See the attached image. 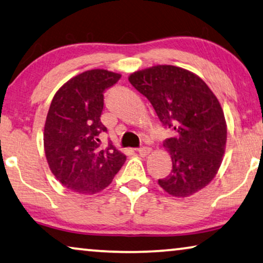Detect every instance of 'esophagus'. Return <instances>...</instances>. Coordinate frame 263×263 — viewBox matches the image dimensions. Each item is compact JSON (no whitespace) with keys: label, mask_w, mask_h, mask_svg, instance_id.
Returning <instances> with one entry per match:
<instances>
[{"label":"esophagus","mask_w":263,"mask_h":263,"mask_svg":"<svg viewBox=\"0 0 263 263\" xmlns=\"http://www.w3.org/2000/svg\"><path fill=\"white\" fill-rule=\"evenodd\" d=\"M150 151H151V148L147 147V146H143V147L137 148V152H138L139 156H142V157H145L146 155L150 154Z\"/></svg>","instance_id":"esophagus-1"}]
</instances>
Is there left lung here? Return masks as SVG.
I'll list each match as a JSON object with an SVG mask.
<instances>
[{
    "mask_svg": "<svg viewBox=\"0 0 263 263\" xmlns=\"http://www.w3.org/2000/svg\"><path fill=\"white\" fill-rule=\"evenodd\" d=\"M150 101L165 128L174 131L163 146L172 169L158 184L167 194L187 197L211 182L219 169L227 142V125L217 98L189 70L163 65L128 78Z\"/></svg>",
    "mask_w": 263,
    "mask_h": 263,
    "instance_id": "1",
    "label": "left lung"
}]
</instances>
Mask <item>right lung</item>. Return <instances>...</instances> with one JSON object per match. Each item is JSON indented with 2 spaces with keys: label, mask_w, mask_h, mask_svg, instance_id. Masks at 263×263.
I'll use <instances>...</instances> for the list:
<instances>
[{
  "label": "right lung",
  "mask_w": 263,
  "mask_h": 263,
  "mask_svg": "<svg viewBox=\"0 0 263 263\" xmlns=\"http://www.w3.org/2000/svg\"><path fill=\"white\" fill-rule=\"evenodd\" d=\"M120 77L87 70L66 82L50 104L44 135L47 162L58 181L74 193H99L126 160L112 144L100 146V137L107 132L100 120L104 93Z\"/></svg>",
  "instance_id": "add662e5"
}]
</instances>
